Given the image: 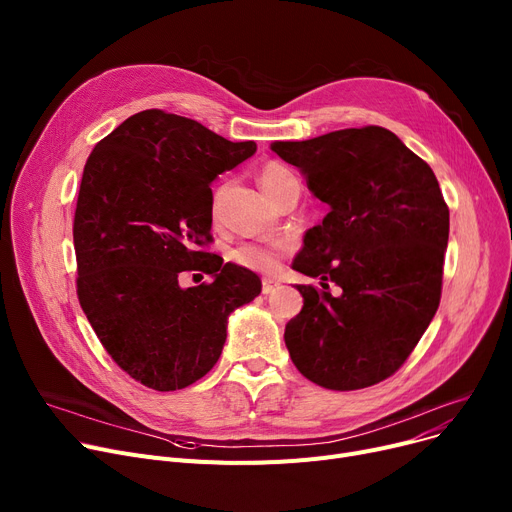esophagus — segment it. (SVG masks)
Listing matches in <instances>:
<instances>
[{"label": "esophagus", "instance_id": "esophagus-1", "mask_svg": "<svg viewBox=\"0 0 512 512\" xmlns=\"http://www.w3.org/2000/svg\"><path fill=\"white\" fill-rule=\"evenodd\" d=\"M278 286H280V284H278L276 280H272V278H263V280H261V290H263V294H272Z\"/></svg>", "mask_w": 512, "mask_h": 512}]
</instances>
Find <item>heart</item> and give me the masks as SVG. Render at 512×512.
<instances>
[{
  "label": "heart",
  "instance_id": "obj_1",
  "mask_svg": "<svg viewBox=\"0 0 512 512\" xmlns=\"http://www.w3.org/2000/svg\"><path fill=\"white\" fill-rule=\"evenodd\" d=\"M286 176H290V172L284 166L267 164L259 174V182H261V188L265 191V195H272L274 188ZM282 253H284V247L276 245V242L274 245L272 242H245V245H238L236 249H232L230 257L240 265L251 267V270H255V272H274Z\"/></svg>",
  "mask_w": 512,
  "mask_h": 512
}]
</instances>
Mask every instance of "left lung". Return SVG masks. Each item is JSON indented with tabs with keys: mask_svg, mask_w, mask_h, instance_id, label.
I'll return each instance as SVG.
<instances>
[{
	"mask_svg": "<svg viewBox=\"0 0 512 512\" xmlns=\"http://www.w3.org/2000/svg\"><path fill=\"white\" fill-rule=\"evenodd\" d=\"M270 147L330 207L292 263L321 288L297 286L305 305L284 330L290 359L328 390L378 384L407 361L440 305L450 228L440 184L382 126Z\"/></svg>",
	"mask_w": 512,
	"mask_h": 512,
	"instance_id": "8db88e82",
	"label": "left lung"
}]
</instances>
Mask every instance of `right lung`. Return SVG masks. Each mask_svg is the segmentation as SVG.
<instances>
[{"label": "right lung", "instance_id": "obj_1", "mask_svg": "<svg viewBox=\"0 0 512 512\" xmlns=\"http://www.w3.org/2000/svg\"><path fill=\"white\" fill-rule=\"evenodd\" d=\"M255 151L197 120L145 110L87 159L74 213L78 301L105 351L147 388L201 380L222 355L230 313L259 297L257 274L203 249L209 184ZM184 271L212 282L182 289Z\"/></svg>", "mask_w": 512, "mask_h": 512}]
</instances>
